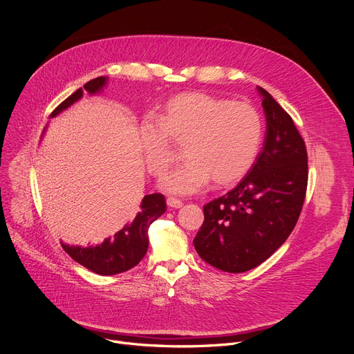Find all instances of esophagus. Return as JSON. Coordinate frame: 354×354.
<instances>
[{"label":"esophagus","mask_w":354,"mask_h":354,"mask_svg":"<svg viewBox=\"0 0 354 354\" xmlns=\"http://www.w3.org/2000/svg\"><path fill=\"white\" fill-rule=\"evenodd\" d=\"M167 203H168L169 207H174V209H179V207L183 206V202L180 199H176V198H172V196H169L167 199Z\"/></svg>","instance_id":"34e87169"}]
</instances>
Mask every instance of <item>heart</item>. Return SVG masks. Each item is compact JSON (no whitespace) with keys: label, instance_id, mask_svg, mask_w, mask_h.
Masks as SVG:
<instances>
[{"label":"heart","instance_id":"b5f03b06","mask_svg":"<svg viewBox=\"0 0 354 354\" xmlns=\"http://www.w3.org/2000/svg\"><path fill=\"white\" fill-rule=\"evenodd\" d=\"M263 137L264 122L255 107L201 91L175 95L156 122L147 120L140 130L147 168L158 178L178 156L174 145L185 147L186 162L162 179L168 192L180 195L195 194L212 178L218 186L241 180Z\"/></svg>","mask_w":354,"mask_h":354}]
</instances>
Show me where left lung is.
Returning a JSON list of instances; mask_svg holds the SVG:
<instances>
[{"mask_svg":"<svg viewBox=\"0 0 354 354\" xmlns=\"http://www.w3.org/2000/svg\"><path fill=\"white\" fill-rule=\"evenodd\" d=\"M264 147L247 176L229 194L203 206L195 248L202 260L226 272L264 263L291 234L308 186V152L294 120L264 88Z\"/></svg>","mask_w":354,"mask_h":354,"instance_id":"8db88e82","label":"left lung"}]
</instances>
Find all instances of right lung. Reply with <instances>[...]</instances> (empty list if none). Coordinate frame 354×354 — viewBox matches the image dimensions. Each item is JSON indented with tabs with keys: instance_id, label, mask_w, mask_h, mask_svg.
I'll return each mask as SVG.
<instances>
[{
	"instance_id": "obj_1",
	"label": "right lung",
	"mask_w": 354,
	"mask_h": 354,
	"mask_svg": "<svg viewBox=\"0 0 354 354\" xmlns=\"http://www.w3.org/2000/svg\"><path fill=\"white\" fill-rule=\"evenodd\" d=\"M106 84V77H95L87 82L83 87L77 88L66 100H63L49 115V118L57 115L60 111L77 102L84 90L90 94L97 93ZM167 210V201L162 194L145 195L140 212L134 220L117 232L111 239L104 240L102 244L91 245L87 248L62 244L72 259L87 270L100 275H115L125 272L136 267L147 254L148 250V229L151 223Z\"/></svg>"
}]
</instances>
